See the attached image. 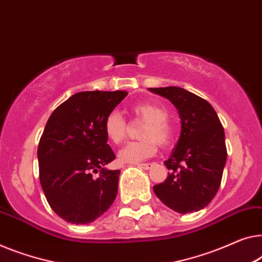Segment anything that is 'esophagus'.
Listing matches in <instances>:
<instances>
[{
    "mask_svg": "<svg viewBox=\"0 0 262 262\" xmlns=\"http://www.w3.org/2000/svg\"><path fill=\"white\" fill-rule=\"evenodd\" d=\"M137 165L140 166V168L145 169V170H149V169L152 168V164H151V163H139V164H137Z\"/></svg>",
    "mask_w": 262,
    "mask_h": 262,
    "instance_id": "1",
    "label": "esophagus"
}]
</instances>
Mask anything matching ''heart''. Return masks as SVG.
Instances as JSON below:
<instances>
[{"label":"heart","mask_w":262,"mask_h":262,"mask_svg":"<svg viewBox=\"0 0 262 262\" xmlns=\"http://www.w3.org/2000/svg\"><path fill=\"white\" fill-rule=\"evenodd\" d=\"M136 120L144 122L140 127L137 142H130L119 150L118 158L122 163H139L154 156L159 146L169 145L172 139V127L169 124L168 111L155 103H138L130 107ZM106 138L113 144L122 143L127 134V125L119 112H110L104 120Z\"/></svg>","instance_id":"1"}]
</instances>
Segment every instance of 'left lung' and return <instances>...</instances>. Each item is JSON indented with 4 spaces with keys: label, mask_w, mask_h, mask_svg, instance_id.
I'll list each match as a JSON object with an SVG mask.
<instances>
[{
    "label": "left lung",
    "mask_w": 262,
    "mask_h": 262,
    "mask_svg": "<svg viewBox=\"0 0 262 262\" xmlns=\"http://www.w3.org/2000/svg\"><path fill=\"white\" fill-rule=\"evenodd\" d=\"M175 105L181 135L168 161L170 173L154 191L170 209L181 214L199 211L214 199L227 161L225 130L207 100L176 86L149 89Z\"/></svg>",
    "instance_id": "8db88e82"
}]
</instances>
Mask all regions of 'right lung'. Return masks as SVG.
Here are the masks:
<instances>
[{
	"mask_svg": "<svg viewBox=\"0 0 262 262\" xmlns=\"http://www.w3.org/2000/svg\"><path fill=\"white\" fill-rule=\"evenodd\" d=\"M127 96L125 91L75 93L49 117L37 147L40 183L55 214L87 225L111 207L120 170L105 168L116 158L104 120Z\"/></svg>",
	"mask_w": 262,
	"mask_h": 262,
	"instance_id": "obj_1",
	"label": "right lung"
}]
</instances>
